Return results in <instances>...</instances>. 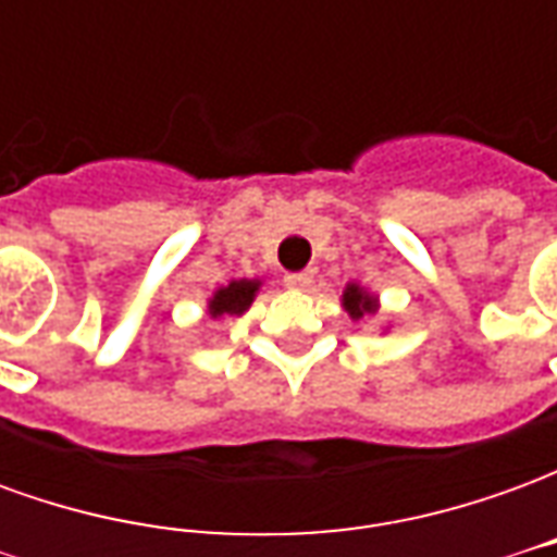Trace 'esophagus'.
I'll list each match as a JSON object with an SVG mask.
<instances>
[{
    "mask_svg": "<svg viewBox=\"0 0 557 557\" xmlns=\"http://www.w3.org/2000/svg\"><path fill=\"white\" fill-rule=\"evenodd\" d=\"M283 283L289 286V289H307L310 283H313V271H292L283 277Z\"/></svg>",
    "mask_w": 557,
    "mask_h": 557,
    "instance_id": "34e87169",
    "label": "esophagus"
}]
</instances>
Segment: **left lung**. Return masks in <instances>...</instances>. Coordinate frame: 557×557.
<instances>
[{
	"instance_id": "left-lung-1",
	"label": "left lung",
	"mask_w": 557,
	"mask_h": 557,
	"mask_svg": "<svg viewBox=\"0 0 557 557\" xmlns=\"http://www.w3.org/2000/svg\"><path fill=\"white\" fill-rule=\"evenodd\" d=\"M343 304H346V310H349L351 319H361L363 313H375V298H370V295L363 289H358V286H349V289L343 292Z\"/></svg>"
}]
</instances>
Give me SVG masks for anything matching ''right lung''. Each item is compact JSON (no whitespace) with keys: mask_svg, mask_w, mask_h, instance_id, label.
I'll list each match as a JSON object with an SVG mask.
<instances>
[{"mask_svg":"<svg viewBox=\"0 0 557 557\" xmlns=\"http://www.w3.org/2000/svg\"><path fill=\"white\" fill-rule=\"evenodd\" d=\"M256 289H259V283L256 280H232L226 289H220L211 304H208V313L214 315H238L244 313L250 301H253Z\"/></svg>","mask_w":557,"mask_h":557,"instance_id":"1","label":"right lung"}]
</instances>
